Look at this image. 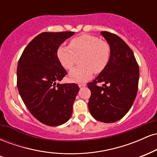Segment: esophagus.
<instances>
[{
	"mask_svg": "<svg viewBox=\"0 0 157 157\" xmlns=\"http://www.w3.org/2000/svg\"><path fill=\"white\" fill-rule=\"evenodd\" d=\"M78 86H79V87H80V88L85 87V86H86V84H85V83H79Z\"/></svg>",
	"mask_w": 157,
	"mask_h": 157,
	"instance_id": "obj_1",
	"label": "esophagus"
}]
</instances>
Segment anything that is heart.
Instances as JSON below:
<instances>
[{
	"mask_svg": "<svg viewBox=\"0 0 157 157\" xmlns=\"http://www.w3.org/2000/svg\"><path fill=\"white\" fill-rule=\"evenodd\" d=\"M80 55L82 65L73 68L68 75L71 82H86L92 77L94 72H102L109 62L110 46L99 37L83 35L73 38L69 46L61 45L57 49V59L66 69L72 68L77 56Z\"/></svg>",
	"mask_w": 157,
	"mask_h": 157,
	"instance_id": "heart-1",
	"label": "heart"
}]
</instances>
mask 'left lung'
Here are the masks:
<instances>
[{
    "instance_id": "1",
    "label": "left lung",
    "mask_w": 157,
    "mask_h": 157,
    "mask_svg": "<svg viewBox=\"0 0 157 157\" xmlns=\"http://www.w3.org/2000/svg\"><path fill=\"white\" fill-rule=\"evenodd\" d=\"M110 46V59L105 69L88 83L91 94L89 109L95 120L114 122L128 112L138 90L140 70L134 52L117 35L100 32ZM97 82H103L98 86Z\"/></svg>"
}]
</instances>
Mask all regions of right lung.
Segmentation results:
<instances>
[{"label": "right lung", "instance_id": "right-lung-1", "mask_svg": "<svg viewBox=\"0 0 157 157\" xmlns=\"http://www.w3.org/2000/svg\"><path fill=\"white\" fill-rule=\"evenodd\" d=\"M74 33L42 32L23 50L17 64L20 95L30 113L46 125L58 126L69 120L80 90L75 83H59L67 72L57 49Z\"/></svg>", "mask_w": 157, "mask_h": 157}]
</instances>
